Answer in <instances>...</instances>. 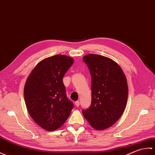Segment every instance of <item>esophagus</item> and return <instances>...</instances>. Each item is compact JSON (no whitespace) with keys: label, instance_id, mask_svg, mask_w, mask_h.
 Returning <instances> with one entry per match:
<instances>
[{"label":"esophagus","instance_id":"esophagus-1","mask_svg":"<svg viewBox=\"0 0 155 155\" xmlns=\"http://www.w3.org/2000/svg\"><path fill=\"white\" fill-rule=\"evenodd\" d=\"M75 105L76 106V107H79V106H80V101H75Z\"/></svg>","mask_w":155,"mask_h":155}]
</instances>
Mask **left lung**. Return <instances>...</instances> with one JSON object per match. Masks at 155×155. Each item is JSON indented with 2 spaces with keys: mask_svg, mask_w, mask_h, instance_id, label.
<instances>
[{
  "mask_svg": "<svg viewBox=\"0 0 155 155\" xmlns=\"http://www.w3.org/2000/svg\"><path fill=\"white\" fill-rule=\"evenodd\" d=\"M83 60L91 77V104L82 113L92 127L104 130L114 124L125 109L127 79L119 65L108 58L88 54Z\"/></svg>",
  "mask_w": 155,
  "mask_h": 155,
  "instance_id": "1",
  "label": "left lung"
}]
</instances>
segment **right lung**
I'll use <instances>...</instances> for the list:
<instances>
[{"label": "right lung", "instance_id": "right-lung-1", "mask_svg": "<svg viewBox=\"0 0 155 155\" xmlns=\"http://www.w3.org/2000/svg\"><path fill=\"white\" fill-rule=\"evenodd\" d=\"M73 63L71 58L64 55L47 58L36 65L26 81L24 95L29 114L48 131L60 128L74 108L63 83Z\"/></svg>", "mask_w": 155, "mask_h": 155}]
</instances>
